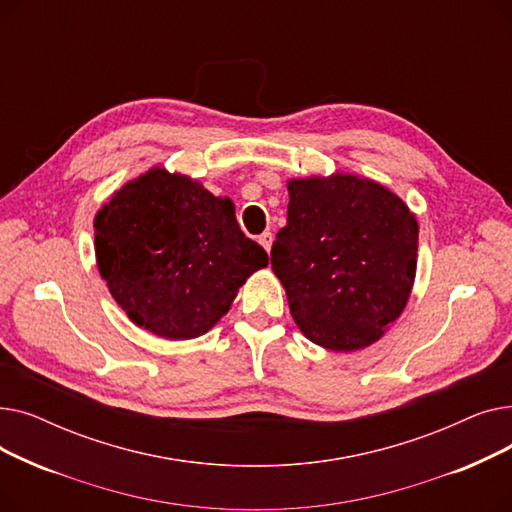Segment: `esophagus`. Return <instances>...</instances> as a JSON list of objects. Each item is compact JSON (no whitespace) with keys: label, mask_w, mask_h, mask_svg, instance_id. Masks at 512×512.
Segmentation results:
<instances>
[{"label":"esophagus","mask_w":512,"mask_h":512,"mask_svg":"<svg viewBox=\"0 0 512 512\" xmlns=\"http://www.w3.org/2000/svg\"><path fill=\"white\" fill-rule=\"evenodd\" d=\"M272 242H274V234H272V232H263V234L259 236V245H261L267 253L272 251Z\"/></svg>","instance_id":"1"}]
</instances>
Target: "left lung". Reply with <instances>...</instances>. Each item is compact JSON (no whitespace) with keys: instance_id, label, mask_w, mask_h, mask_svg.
Returning a JSON list of instances; mask_svg holds the SVG:
<instances>
[{"instance_id":"8db88e82","label":"left lung","mask_w":512,"mask_h":512,"mask_svg":"<svg viewBox=\"0 0 512 512\" xmlns=\"http://www.w3.org/2000/svg\"><path fill=\"white\" fill-rule=\"evenodd\" d=\"M288 197L272 270L297 326L338 353L380 340L415 282V215L382 184L351 174L290 180Z\"/></svg>"}]
</instances>
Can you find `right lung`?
Listing matches in <instances>:
<instances>
[{
	"label": "right lung",
	"instance_id": "add662e5",
	"mask_svg": "<svg viewBox=\"0 0 512 512\" xmlns=\"http://www.w3.org/2000/svg\"><path fill=\"white\" fill-rule=\"evenodd\" d=\"M101 278L134 324L168 340L205 334L238 288L267 265L240 230L230 199L153 168L95 215Z\"/></svg>",
	"mask_w": 512,
	"mask_h": 512
}]
</instances>
